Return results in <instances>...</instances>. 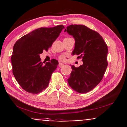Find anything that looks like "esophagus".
<instances>
[{
	"mask_svg": "<svg viewBox=\"0 0 127 127\" xmlns=\"http://www.w3.org/2000/svg\"><path fill=\"white\" fill-rule=\"evenodd\" d=\"M58 66H59V68H62V67L64 66V65L63 64H62V63H59Z\"/></svg>",
	"mask_w": 127,
	"mask_h": 127,
	"instance_id": "34e87169",
	"label": "esophagus"
}]
</instances>
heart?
I'll use <instances>...</instances> for the list:
<instances>
[{"instance_id": "b5f03b06", "label": "heart", "mask_w": 127, "mask_h": 127, "mask_svg": "<svg viewBox=\"0 0 127 127\" xmlns=\"http://www.w3.org/2000/svg\"><path fill=\"white\" fill-rule=\"evenodd\" d=\"M59 60L62 62H65L66 61V56L64 55H61L58 57Z\"/></svg>"}]
</instances>
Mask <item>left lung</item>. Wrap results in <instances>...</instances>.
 <instances>
[{
    "instance_id": "8db88e82",
    "label": "left lung",
    "mask_w": 127,
    "mask_h": 127,
    "mask_svg": "<svg viewBox=\"0 0 127 127\" xmlns=\"http://www.w3.org/2000/svg\"><path fill=\"white\" fill-rule=\"evenodd\" d=\"M75 39L73 54L83 58V64L71 66L72 71L68 79L74 90L84 94L91 91L100 83L108 65V47L97 32L83 25H70L65 30Z\"/></svg>"
}]
</instances>
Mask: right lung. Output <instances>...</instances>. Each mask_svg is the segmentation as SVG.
Listing matches in <instances>:
<instances>
[{"label":"right lung","mask_w":127,"mask_h":127,"mask_svg":"<svg viewBox=\"0 0 127 127\" xmlns=\"http://www.w3.org/2000/svg\"><path fill=\"white\" fill-rule=\"evenodd\" d=\"M64 29L59 25L41 27L21 37L15 43L11 56L12 73L24 90L37 94L47 88L58 62L53 59L46 64L39 54L48 51Z\"/></svg>","instance_id":"1"}]
</instances>
